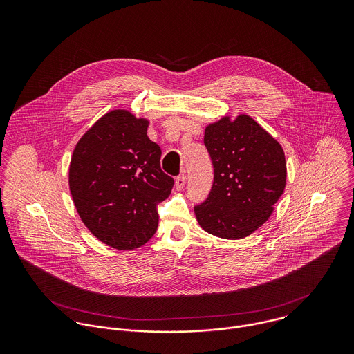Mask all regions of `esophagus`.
Returning <instances> with one entry per match:
<instances>
[{
  "mask_svg": "<svg viewBox=\"0 0 354 354\" xmlns=\"http://www.w3.org/2000/svg\"><path fill=\"white\" fill-rule=\"evenodd\" d=\"M185 183H187V177H185L184 174L178 176V177L176 178V188H177L178 191H181V189L185 187Z\"/></svg>",
  "mask_w": 354,
  "mask_h": 354,
  "instance_id": "obj_1",
  "label": "esophagus"
}]
</instances>
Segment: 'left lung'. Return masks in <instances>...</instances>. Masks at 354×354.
<instances>
[{"label": "left lung", "mask_w": 354, "mask_h": 354, "mask_svg": "<svg viewBox=\"0 0 354 354\" xmlns=\"http://www.w3.org/2000/svg\"><path fill=\"white\" fill-rule=\"evenodd\" d=\"M204 145L214 183L208 198L195 207L196 219L212 236L244 239L271 216L285 191L283 149L247 114L207 125Z\"/></svg>", "instance_id": "left-lung-1"}]
</instances>
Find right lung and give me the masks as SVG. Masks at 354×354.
<instances>
[{
    "label": "right lung",
    "instance_id": "1",
    "mask_svg": "<svg viewBox=\"0 0 354 354\" xmlns=\"http://www.w3.org/2000/svg\"><path fill=\"white\" fill-rule=\"evenodd\" d=\"M147 118L117 109L77 142L69 165V189L87 229L109 247L129 251L156 232V205L174 180L160 169V147L147 136Z\"/></svg>",
    "mask_w": 354,
    "mask_h": 354
}]
</instances>
